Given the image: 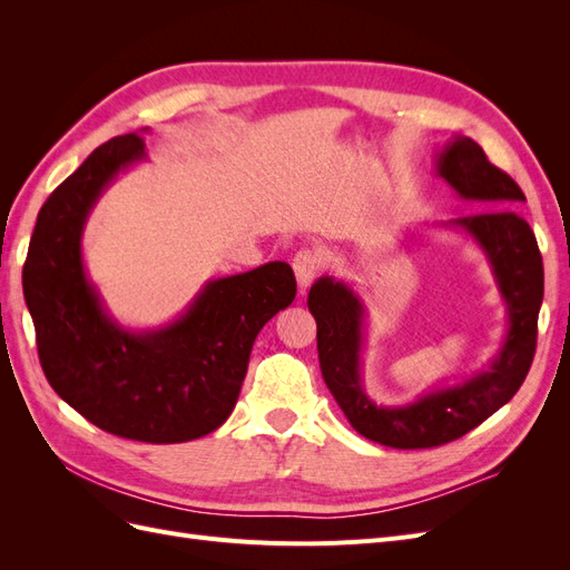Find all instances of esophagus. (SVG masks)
Masks as SVG:
<instances>
[{
	"label": "esophagus",
	"mask_w": 570,
	"mask_h": 570,
	"mask_svg": "<svg viewBox=\"0 0 570 570\" xmlns=\"http://www.w3.org/2000/svg\"><path fill=\"white\" fill-rule=\"evenodd\" d=\"M292 268H295L299 292H306V287L312 285L318 275V258L312 249H299L295 258H292Z\"/></svg>",
	"instance_id": "1"
}]
</instances>
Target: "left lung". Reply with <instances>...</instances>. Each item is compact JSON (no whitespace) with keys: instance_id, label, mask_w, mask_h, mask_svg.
I'll return each instance as SVG.
<instances>
[{"instance_id":"obj_1","label":"left lung","mask_w":570,"mask_h":570,"mask_svg":"<svg viewBox=\"0 0 570 570\" xmlns=\"http://www.w3.org/2000/svg\"><path fill=\"white\" fill-rule=\"evenodd\" d=\"M435 174L459 199L482 209L442 226L469 235L485 254L507 304L509 327L490 366L459 385L430 390L416 402L375 404L361 377V350L366 340L364 302L347 283L331 275L318 278L306 299L318 327V361L327 390L358 435L394 450L440 446L490 419L523 385L538 344L544 268L532 228L515 212V206L525 202L523 189L488 161L478 142L461 135L452 137L438 154Z\"/></svg>"}]
</instances>
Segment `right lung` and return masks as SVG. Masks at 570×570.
<instances>
[{
    "label": "right lung",
    "instance_id": "right-lung-1",
    "mask_svg": "<svg viewBox=\"0 0 570 570\" xmlns=\"http://www.w3.org/2000/svg\"><path fill=\"white\" fill-rule=\"evenodd\" d=\"M145 159L140 132L114 137L49 195L30 237L23 295L42 371L68 406L111 435L174 444L228 421L252 344L295 299L297 283L285 262H271L209 281L174 323L118 325L85 271L82 230L116 176Z\"/></svg>",
    "mask_w": 570,
    "mask_h": 570
}]
</instances>
